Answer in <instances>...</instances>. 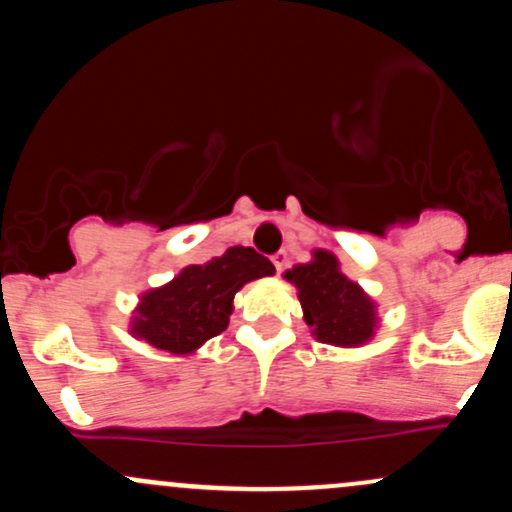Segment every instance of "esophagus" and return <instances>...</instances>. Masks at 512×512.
Masks as SVG:
<instances>
[{
    "label": "esophagus",
    "mask_w": 512,
    "mask_h": 512,
    "mask_svg": "<svg viewBox=\"0 0 512 512\" xmlns=\"http://www.w3.org/2000/svg\"><path fill=\"white\" fill-rule=\"evenodd\" d=\"M272 265L277 267V272H284L286 265H289V257H286V252H284V250L274 252V255H272Z\"/></svg>",
    "instance_id": "obj_1"
}]
</instances>
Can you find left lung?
<instances>
[{"label":"left lung","mask_w":512,"mask_h":512,"mask_svg":"<svg viewBox=\"0 0 512 512\" xmlns=\"http://www.w3.org/2000/svg\"><path fill=\"white\" fill-rule=\"evenodd\" d=\"M299 289L303 318L320 342L355 347L374 335V303L338 269L330 252H313V262L286 272Z\"/></svg>","instance_id":"obj_1"}]
</instances>
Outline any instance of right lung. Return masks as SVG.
Segmentation results:
<instances>
[{"label":"right lung","mask_w":512,"mask_h":512,"mask_svg":"<svg viewBox=\"0 0 512 512\" xmlns=\"http://www.w3.org/2000/svg\"><path fill=\"white\" fill-rule=\"evenodd\" d=\"M274 274V265L252 247H228L206 265L182 269L167 286L148 291L133 318V335L157 350L189 355L228 328L235 291Z\"/></svg>","instance_id":"add662e5"}]
</instances>
